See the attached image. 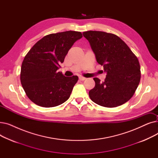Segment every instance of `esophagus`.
I'll return each mask as SVG.
<instances>
[{
    "label": "esophagus",
    "mask_w": 158,
    "mask_h": 158,
    "mask_svg": "<svg viewBox=\"0 0 158 158\" xmlns=\"http://www.w3.org/2000/svg\"><path fill=\"white\" fill-rule=\"evenodd\" d=\"M79 79L80 81H85L86 79V78L84 77H82V76H80V77H79Z\"/></svg>",
    "instance_id": "obj_1"
}]
</instances>
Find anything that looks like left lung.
I'll return each instance as SVG.
<instances>
[{
  "instance_id": "left-lung-1",
  "label": "left lung",
  "mask_w": 158,
  "mask_h": 158,
  "mask_svg": "<svg viewBox=\"0 0 158 158\" xmlns=\"http://www.w3.org/2000/svg\"><path fill=\"white\" fill-rule=\"evenodd\" d=\"M82 34L89 41L97 63L107 73L103 82L94 78L95 86L89 92L91 100L106 107L126 103L135 94L140 81L137 57L120 38L112 33L88 31Z\"/></svg>"
}]
</instances>
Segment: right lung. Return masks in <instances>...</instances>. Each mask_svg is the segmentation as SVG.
<instances>
[{
  "label": "right lung",
  "mask_w": 158,
  "mask_h": 158,
  "mask_svg": "<svg viewBox=\"0 0 158 158\" xmlns=\"http://www.w3.org/2000/svg\"><path fill=\"white\" fill-rule=\"evenodd\" d=\"M82 37L78 31L53 33L45 36L30 49L22 64L20 81L32 102L51 107L68 100L78 77H65L57 70L75 41Z\"/></svg>",
  "instance_id": "obj_1"
}]
</instances>
